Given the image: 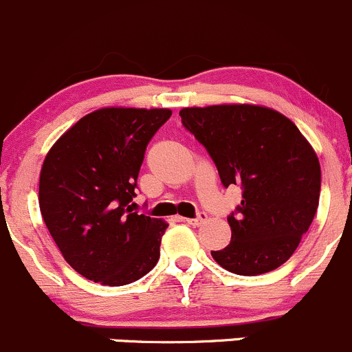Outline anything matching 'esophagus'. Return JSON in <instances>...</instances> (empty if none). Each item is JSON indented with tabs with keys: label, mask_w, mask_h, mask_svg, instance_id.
Wrapping results in <instances>:
<instances>
[{
	"label": "esophagus",
	"mask_w": 352,
	"mask_h": 352,
	"mask_svg": "<svg viewBox=\"0 0 352 352\" xmlns=\"http://www.w3.org/2000/svg\"><path fill=\"white\" fill-rule=\"evenodd\" d=\"M206 219H208V214H206V212H197L196 218H187L186 221L192 226H199V225H202Z\"/></svg>",
	"instance_id": "1"
}]
</instances>
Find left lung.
<instances>
[{"mask_svg":"<svg viewBox=\"0 0 352 352\" xmlns=\"http://www.w3.org/2000/svg\"><path fill=\"white\" fill-rule=\"evenodd\" d=\"M182 124L206 148L225 187L242 202L228 216L232 240L211 255L233 274L274 271L308 232L320 197V163L287 117L258 105L180 110Z\"/></svg>","mask_w":352,"mask_h":352,"instance_id":"1","label":"left lung"}]
</instances>
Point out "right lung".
Wrapping results in <instances>:
<instances>
[{"mask_svg": "<svg viewBox=\"0 0 352 352\" xmlns=\"http://www.w3.org/2000/svg\"><path fill=\"white\" fill-rule=\"evenodd\" d=\"M168 109L95 110L66 131L44 160L42 218L67 264L107 286L138 281L155 267L166 230L133 211L141 163Z\"/></svg>", "mask_w": 352, "mask_h": 352, "instance_id": "add662e5", "label": "right lung"}]
</instances>
